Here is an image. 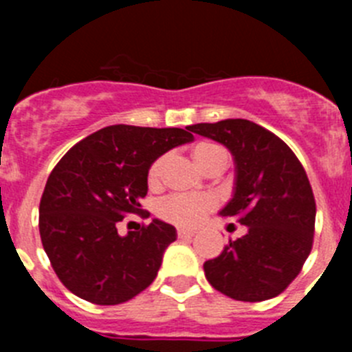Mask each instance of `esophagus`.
Instances as JSON below:
<instances>
[{
  "mask_svg": "<svg viewBox=\"0 0 352 352\" xmlns=\"http://www.w3.org/2000/svg\"><path fill=\"white\" fill-rule=\"evenodd\" d=\"M195 232L190 231V229H178V238L185 239V238H192Z\"/></svg>",
  "mask_w": 352,
  "mask_h": 352,
  "instance_id": "1",
  "label": "esophagus"
}]
</instances>
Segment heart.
I'll return each mask as SVG.
<instances>
[{
  "instance_id": "1",
  "label": "heart",
  "mask_w": 352,
  "mask_h": 352,
  "mask_svg": "<svg viewBox=\"0 0 352 352\" xmlns=\"http://www.w3.org/2000/svg\"><path fill=\"white\" fill-rule=\"evenodd\" d=\"M192 157L204 173L214 169V167H227V151L219 144L213 142H199L192 149ZM167 157L155 158L153 164L148 169V185L151 188H158L164 179ZM217 208V199L213 195H186L174 194L164 199L158 206V214L167 222H173L182 227H195L203 222L210 211Z\"/></svg>"
}]
</instances>
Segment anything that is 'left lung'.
Instances as JSON below:
<instances>
[{
    "label": "left lung",
    "mask_w": 352,
    "mask_h": 352,
    "mask_svg": "<svg viewBox=\"0 0 352 352\" xmlns=\"http://www.w3.org/2000/svg\"><path fill=\"white\" fill-rule=\"evenodd\" d=\"M188 130L231 149L234 195L222 217L247 226L219 257L204 263L217 291L238 301L278 296L300 275L314 243L316 199L292 149L275 133L248 120L197 123Z\"/></svg>",
    "instance_id": "left-lung-1"
}]
</instances>
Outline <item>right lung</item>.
Here are the masks:
<instances>
[{"instance_id": "add662e5", "label": "right lung", "mask_w": 352, "mask_h": 352, "mask_svg": "<svg viewBox=\"0 0 352 352\" xmlns=\"http://www.w3.org/2000/svg\"><path fill=\"white\" fill-rule=\"evenodd\" d=\"M188 130V129H186ZM183 129L113 125L63 155L40 199L43 250L61 284L96 305H120L155 280L176 229L160 220L118 234V222L146 214L155 158L194 139Z\"/></svg>"}]
</instances>
